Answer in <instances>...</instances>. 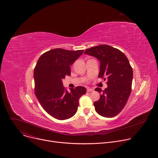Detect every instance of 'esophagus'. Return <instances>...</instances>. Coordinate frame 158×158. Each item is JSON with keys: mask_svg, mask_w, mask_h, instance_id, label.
<instances>
[{"mask_svg": "<svg viewBox=\"0 0 158 158\" xmlns=\"http://www.w3.org/2000/svg\"><path fill=\"white\" fill-rule=\"evenodd\" d=\"M94 89H92V88H88L87 89V91L88 92H91V91H93Z\"/></svg>", "mask_w": 158, "mask_h": 158, "instance_id": "34e87169", "label": "esophagus"}]
</instances>
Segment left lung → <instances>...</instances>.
I'll list each match as a JSON object with an SVG mask.
<instances>
[{"label": "left lung", "instance_id": "1", "mask_svg": "<svg viewBox=\"0 0 158 158\" xmlns=\"http://www.w3.org/2000/svg\"><path fill=\"white\" fill-rule=\"evenodd\" d=\"M85 53L100 61L98 77L107 81V88L103 91L95 89L102 93L94 102L95 110L102 116L114 117L124 107L131 93L133 70L130 62L123 52L109 45L87 49Z\"/></svg>", "mask_w": 158, "mask_h": 158}]
</instances>
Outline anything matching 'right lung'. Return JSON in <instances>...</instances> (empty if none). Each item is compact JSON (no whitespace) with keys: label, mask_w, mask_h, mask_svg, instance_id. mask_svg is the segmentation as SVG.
<instances>
[{"label":"right lung","mask_w":158,"mask_h":158,"mask_svg":"<svg viewBox=\"0 0 158 158\" xmlns=\"http://www.w3.org/2000/svg\"><path fill=\"white\" fill-rule=\"evenodd\" d=\"M84 50L54 49L42 55L34 69L35 94L42 107L58 120L72 118L77 110L79 100L86 89L77 86L69 92L62 80L70 75V67Z\"/></svg>","instance_id":"right-lung-1"}]
</instances>
